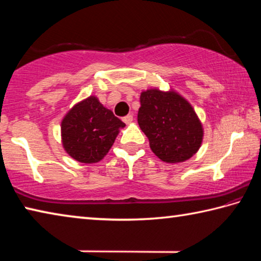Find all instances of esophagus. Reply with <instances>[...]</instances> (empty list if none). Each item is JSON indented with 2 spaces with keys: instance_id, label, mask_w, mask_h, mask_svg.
I'll use <instances>...</instances> for the list:
<instances>
[{
  "instance_id": "1",
  "label": "esophagus",
  "mask_w": 261,
  "mask_h": 261,
  "mask_svg": "<svg viewBox=\"0 0 261 261\" xmlns=\"http://www.w3.org/2000/svg\"><path fill=\"white\" fill-rule=\"evenodd\" d=\"M132 121H134V115H131V114L126 115L125 117H123V122L126 123V124H130Z\"/></svg>"
}]
</instances>
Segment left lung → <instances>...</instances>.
Masks as SVG:
<instances>
[{"instance_id": "8db88e82", "label": "left lung", "mask_w": 261, "mask_h": 261, "mask_svg": "<svg viewBox=\"0 0 261 261\" xmlns=\"http://www.w3.org/2000/svg\"><path fill=\"white\" fill-rule=\"evenodd\" d=\"M138 124L155 155L167 163L189 160L200 148L204 127L191 103L174 90L140 93Z\"/></svg>"}]
</instances>
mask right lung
Here are the masks:
<instances>
[{"label": "right lung", "mask_w": 261, "mask_h": 261, "mask_svg": "<svg viewBox=\"0 0 261 261\" xmlns=\"http://www.w3.org/2000/svg\"><path fill=\"white\" fill-rule=\"evenodd\" d=\"M124 126L112 110L91 95L74 105L62 120V146L78 162H99L107 155Z\"/></svg>", "instance_id": "obj_1"}]
</instances>
